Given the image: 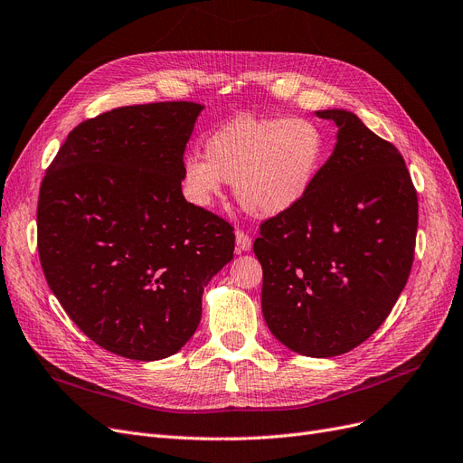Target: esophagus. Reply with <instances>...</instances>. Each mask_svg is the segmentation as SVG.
Segmentation results:
<instances>
[{"mask_svg":"<svg viewBox=\"0 0 463 463\" xmlns=\"http://www.w3.org/2000/svg\"><path fill=\"white\" fill-rule=\"evenodd\" d=\"M236 250L238 251H250L251 250V236L244 231H236Z\"/></svg>","mask_w":463,"mask_h":463,"instance_id":"esophagus-1","label":"esophagus"}]
</instances>
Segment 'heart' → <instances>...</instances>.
Returning <instances> with one entry per match:
<instances>
[{"mask_svg": "<svg viewBox=\"0 0 463 463\" xmlns=\"http://www.w3.org/2000/svg\"><path fill=\"white\" fill-rule=\"evenodd\" d=\"M324 150V133L311 119L241 116L208 137L205 160H184L183 184L188 198L210 210L222 183H234L236 200L248 213L277 217L309 193Z\"/></svg>", "mask_w": 463, "mask_h": 463, "instance_id": "heart-1", "label": "heart"}]
</instances>
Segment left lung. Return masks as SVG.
I'll list each match as a JSON object with an SVG mask.
<instances>
[{"instance_id":"left-lung-1","label":"left lung","mask_w":463,"mask_h":463,"mask_svg":"<svg viewBox=\"0 0 463 463\" xmlns=\"http://www.w3.org/2000/svg\"><path fill=\"white\" fill-rule=\"evenodd\" d=\"M305 198L261 225L269 330L294 353L328 358L361 345L397 303L414 261L418 196L401 152L349 110Z\"/></svg>"}]
</instances>
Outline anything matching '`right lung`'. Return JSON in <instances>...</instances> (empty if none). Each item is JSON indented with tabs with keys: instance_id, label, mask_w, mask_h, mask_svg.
Wrapping results in <instances>:
<instances>
[{
	"instance_id": "1",
	"label": "right lung",
	"mask_w": 463,
	"mask_h": 463,
	"mask_svg": "<svg viewBox=\"0 0 463 463\" xmlns=\"http://www.w3.org/2000/svg\"><path fill=\"white\" fill-rule=\"evenodd\" d=\"M202 110L152 102L85 119L40 186L51 292L85 335L131 361L175 354L198 328L203 288L232 260V227L181 191Z\"/></svg>"
}]
</instances>
